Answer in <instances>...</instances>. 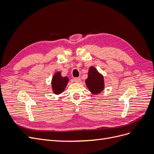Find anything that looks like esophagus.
Segmentation results:
<instances>
[{"label": "esophagus", "mask_w": 154, "mask_h": 154, "mask_svg": "<svg viewBox=\"0 0 154 154\" xmlns=\"http://www.w3.org/2000/svg\"><path fill=\"white\" fill-rule=\"evenodd\" d=\"M73 80H74V82L79 83V82H80L81 79H80V78H73Z\"/></svg>", "instance_id": "34e87169"}]
</instances>
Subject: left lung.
Wrapping results in <instances>:
<instances>
[{
    "instance_id": "1",
    "label": "left lung",
    "mask_w": 154,
    "mask_h": 154,
    "mask_svg": "<svg viewBox=\"0 0 154 154\" xmlns=\"http://www.w3.org/2000/svg\"><path fill=\"white\" fill-rule=\"evenodd\" d=\"M85 83L88 89L94 95L101 92L105 87L103 76L94 67H91L88 69V78L86 79Z\"/></svg>"
}]
</instances>
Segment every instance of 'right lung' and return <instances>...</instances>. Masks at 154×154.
Instances as JSON below:
<instances>
[{"label": "right lung", "instance_id": "right-lung-1", "mask_svg": "<svg viewBox=\"0 0 154 154\" xmlns=\"http://www.w3.org/2000/svg\"><path fill=\"white\" fill-rule=\"evenodd\" d=\"M69 82V78L67 76L63 77L61 75V72H56L53 77L51 85L54 94H59L63 92Z\"/></svg>", "mask_w": 154, "mask_h": 154}]
</instances>
